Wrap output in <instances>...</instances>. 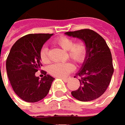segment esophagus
<instances>
[{"label": "esophagus", "instance_id": "esophagus-1", "mask_svg": "<svg viewBox=\"0 0 125 125\" xmlns=\"http://www.w3.org/2000/svg\"><path fill=\"white\" fill-rule=\"evenodd\" d=\"M61 79H62L63 81H65V82H68V80H69L68 78H64V77H62Z\"/></svg>", "mask_w": 125, "mask_h": 125}]
</instances>
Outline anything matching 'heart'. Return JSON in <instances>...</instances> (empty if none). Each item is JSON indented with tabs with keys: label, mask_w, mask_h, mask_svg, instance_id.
<instances>
[{
	"label": "heart",
	"mask_w": 125,
	"mask_h": 125,
	"mask_svg": "<svg viewBox=\"0 0 125 125\" xmlns=\"http://www.w3.org/2000/svg\"><path fill=\"white\" fill-rule=\"evenodd\" d=\"M56 44L62 48L64 51H67L68 57L73 59L77 63H81L87 55V46L83 42H79L74 43V40L66 36H61L55 40ZM48 49L46 46H43L40 51V59L44 63L49 62V57L48 55ZM74 66L71 62H67L63 63H55L51 64L48 67V72L52 75L55 77H65L70 72L73 71Z\"/></svg>",
	"instance_id": "1"
}]
</instances>
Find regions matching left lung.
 <instances>
[{"label":"left lung","mask_w":125,"mask_h":125,"mask_svg":"<svg viewBox=\"0 0 125 125\" xmlns=\"http://www.w3.org/2000/svg\"><path fill=\"white\" fill-rule=\"evenodd\" d=\"M85 43L87 55L77 73L81 77L80 86L71 92L73 96L81 101H91L99 98L109 85L114 67L112 54L105 40L90 29H81L65 33Z\"/></svg>","instance_id":"1"}]
</instances>
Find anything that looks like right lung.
I'll return each mask as SVG.
<instances>
[{
    "label": "right lung",
    "instance_id": "add662e5",
    "mask_svg": "<svg viewBox=\"0 0 125 125\" xmlns=\"http://www.w3.org/2000/svg\"><path fill=\"white\" fill-rule=\"evenodd\" d=\"M53 34H29L13 45L6 62L8 78L13 91L29 103L40 101L46 96L54 78L46 72L41 79L35 73L42 66L40 51Z\"/></svg>",
    "mask_w": 125,
    "mask_h": 125
}]
</instances>
